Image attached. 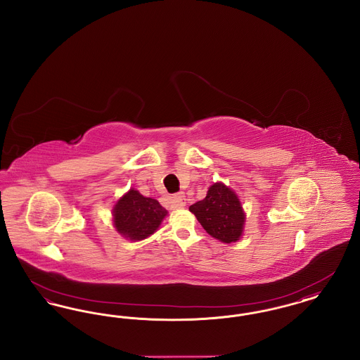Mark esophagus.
<instances>
[{"label": "esophagus", "mask_w": 360, "mask_h": 360, "mask_svg": "<svg viewBox=\"0 0 360 360\" xmlns=\"http://www.w3.org/2000/svg\"><path fill=\"white\" fill-rule=\"evenodd\" d=\"M186 198H185V194L184 193H176V194H172V197H169V202L172 207H182L185 206Z\"/></svg>", "instance_id": "obj_1"}]
</instances>
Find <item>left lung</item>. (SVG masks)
I'll return each mask as SVG.
<instances>
[{
  "label": "left lung",
  "mask_w": 360,
  "mask_h": 360,
  "mask_svg": "<svg viewBox=\"0 0 360 360\" xmlns=\"http://www.w3.org/2000/svg\"><path fill=\"white\" fill-rule=\"evenodd\" d=\"M206 232L223 243L238 241L243 233L245 214L233 190L221 182L213 184L204 200L188 207Z\"/></svg>",
  "instance_id": "8db88e82"
}]
</instances>
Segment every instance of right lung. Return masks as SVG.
Wrapping results in <instances>:
<instances>
[{"mask_svg": "<svg viewBox=\"0 0 360 360\" xmlns=\"http://www.w3.org/2000/svg\"><path fill=\"white\" fill-rule=\"evenodd\" d=\"M166 214L167 210L156 200L131 188L113 207V224L125 239L137 241L151 236Z\"/></svg>", "mask_w": 360, "mask_h": 360, "instance_id": "add662e5", "label": "right lung"}]
</instances>
